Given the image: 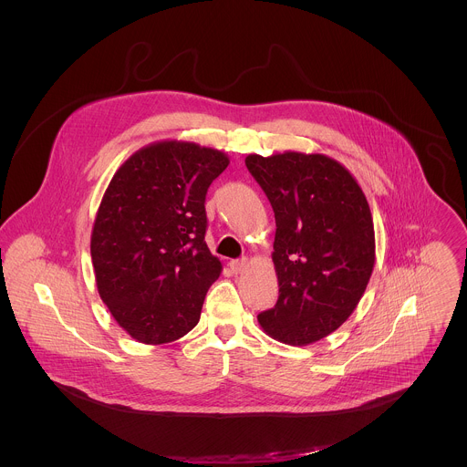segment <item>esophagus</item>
<instances>
[{"mask_svg":"<svg viewBox=\"0 0 467 467\" xmlns=\"http://www.w3.org/2000/svg\"><path fill=\"white\" fill-rule=\"evenodd\" d=\"M248 266V261L246 259H235V261H230V267L234 273H241L244 271V267Z\"/></svg>","mask_w":467,"mask_h":467,"instance_id":"34e87169","label":"esophagus"}]
</instances>
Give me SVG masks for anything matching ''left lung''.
<instances>
[{
  "mask_svg": "<svg viewBox=\"0 0 467 467\" xmlns=\"http://www.w3.org/2000/svg\"><path fill=\"white\" fill-rule=\"evenodd\" d=\"M246 167L275 212V307L257 317L265 333L309 345L356 309L376 261L374 223L354 176L326 154H250Z\"/></svg>",
  "mask_w": 467,
  "mask_h": 467,
  "instance_id": "left-lung-1",
  "label": "left lung"
}]
</instances>
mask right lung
<instances>
[{"mask_svg":"<svg viewBox=\"0 0 467 467\" xmlns=\"http://www.w3.org/2000/svg\"><path fill=\"white\" fill-rule=\"evenodd\" d=\"M228 163L217 149L169 140L136 150L109 182L91 261L102 302L136 341L171 343L198 326L221 273L204 243V200Z\"/></svg>","mask_w":467,"mask_h":467,"instance_id":"1","label":"right lung"}]
</instances>
